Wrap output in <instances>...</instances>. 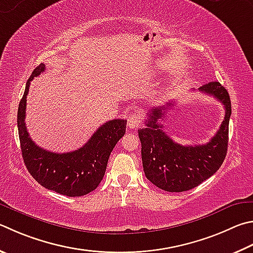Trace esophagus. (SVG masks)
I'll use <instances>...</instances> for the list:
<instances>
[{
    "label": "esophagus",
    "instance_id": "1",
    "mask_svg": "<svg viewBox=\"0 0 253 253\" xmlns=\"http://www.w3.org/2000/svg\"><path fill=\"white\" fill-rule=\"evenodd\" d=\"M141 124V116L139 114H135L128 118L127 122V126L131 128V129H137L140 126Z\"/></svg>",
    "mask_w": 253,
    "mask_h": 253
}]
</instances>
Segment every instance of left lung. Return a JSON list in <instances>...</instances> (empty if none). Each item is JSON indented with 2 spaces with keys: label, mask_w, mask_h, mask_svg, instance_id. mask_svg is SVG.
<instances>
[{
  "label": "left lung",
  "mask_w": 253,
  "mask_h": 253,
  "mask_svg": "<svg viewBox=\"0 0 253 253\" xmlns=\"http://www.w3.org/2000/svg\"><path fill=\"white\" fill-rule=\"evenodd\" d=\"M199 90L213 96L226 109L222 124L207 144L179 145L163 130L159 119L164 121L165 113L173 106L174 102L150 109L147 114L146 128L138 129L144 172L150 182L165 191L192 189L212 176L226 158L231 115L230 96L219 82H210L199 87Z\"/></svg>",
  "instance_id": "8db88e82"
}]
</instances>
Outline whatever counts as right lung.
I'll list each match as a JSON object with an SVG mask.
<instances>
[{"label":"right lung","instance_id":"obj_1","mask_svg":"<svg viewBox=\"0 0 253 253\" xmlns=\"http://www.w3.org/2000/svg\"><path fill=\"white\" fill-rule=\"evenodd\" d=\"M44 71V64L33 71L18 105L17 127L23 160L32 177L46 189L68 197L84 196L95 190L102 181L112 150L125 135L127 121L106 122L84 146L71 153L56 154L41 148L26 130L25 109L31 81Z\"/></svg>","mask_w":253,"mask_h":253}]
</instances>
